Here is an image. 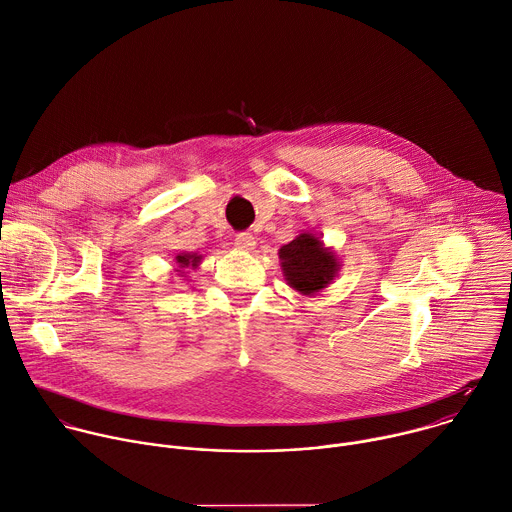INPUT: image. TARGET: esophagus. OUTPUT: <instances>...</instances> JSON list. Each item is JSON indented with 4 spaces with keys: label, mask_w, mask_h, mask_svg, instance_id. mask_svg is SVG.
<instances>
[{
    "label": "esophagus",
    "mask_w": 512,
    "mask_h": 512,
    "mask_svg": "<svg viewBox=\"0 0 512 512\" xmlns=\"http://www.w3.org/2000/svg\"><path fill=\"white\" fill-rule=\"evenodd\" d=\"M254 244H256V240H254V236L250 234V232H240V234H236V238H234V246L238 248V250H252L254 248Z\"/></svg>",
    "instance_id": "obj_1"
}]
</instances>
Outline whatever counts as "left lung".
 I'll use <instances>...</instances> for the list:
<instances>
[{
  "label": "left lung",
  "instance_id": "1",
  "mask_svg": "<svg viewBox=\"0 0 512 512\" xmlns=\"http://www.w3.org/2000/svg\"><path fill=\"white\" fill-rule=\"evenodd\" d=\"M278 256L286 282L304 296L326 288L340 268L336 254L310 232H302L284 244Z\"/></svg>",
  "mask_w": 512,
  "mask_h": 512
}]
</instances>
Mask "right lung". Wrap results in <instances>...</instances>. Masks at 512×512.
I'll return each mask as SVG.
<instances>
[{
  "instance_id": "add662e5",
  "label": "right lung",
  "mask_w": 512,
  "mask_h": 512,
  "mask_svg": "<svg viewBox=\"0 0 512 512\" xmlns=\"http://www.w3.org/2000/svg\"><path fill=\"white\" fill-rule=\"evenodd\" d=\"M176 262H178V268H180L178 272H182V274H184V270H186V268H196V266L202 262V256L184 252V254H178V256H176Z\"/></svg>"
}]
</instances>
